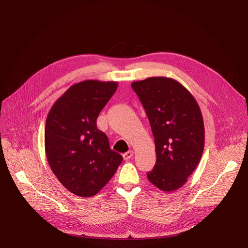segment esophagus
<instances>
[{
    "label": "esophagus",
    "instance_id": "obj_1",
    "mask_svg": "<svg viewBox=\"0 0 248 248\" xmlns=\"http://www.w3.org/2000/svg\"><path fill=\"white\" fill-rule=\"evenodd\" d=\"M133 155H134V152L133 151H128V152H126L125 154L123 155V157H124V161H128L129 159L133 158Z\"/></svg>",
    "mask_w": 248,
    "mask_h": 248
}]
</instances>
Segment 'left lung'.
Returning a JSON list of instances; mask_svg holds the SVG:
<instances>
[{
    "label": "left lung",
    "mask_w": 248,
    "mask_h": 248,
    "mask_svg": "<svg viewBox=\"0 0 248 248\" xmlns=\"http://www.w3.org/2000/svg\"><path fill=\"white\" fill-rule=\"evenodd\" d=\"M132 87L144 107L155 139L157 161L147 174L164 192L183 186L204 150L201 109L190 91L173 78L158 76L135 81Z\"/></svg>",
    "instance_id": "obj_1"
}]
</instances>
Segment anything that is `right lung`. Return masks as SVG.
I'll list each match as a JSON object with an SVG mask.
<instances>
[{"mask_svg":"<svg viewBox=\"0 0 248 248\" xmlns=\"http://www.w3.org/2000/svg\"><path fill=\"white\" fill-rule=\"evenodd\" d=\"M117 82L84 80L70 86L52 106L45 124V152L60 183L80 197L97 194L123 157L110 150L96 120Z\"/></svg>","mask_w":248,"mask_h":248,"instance_id":"1","label":"right lung"}]
</instances>
